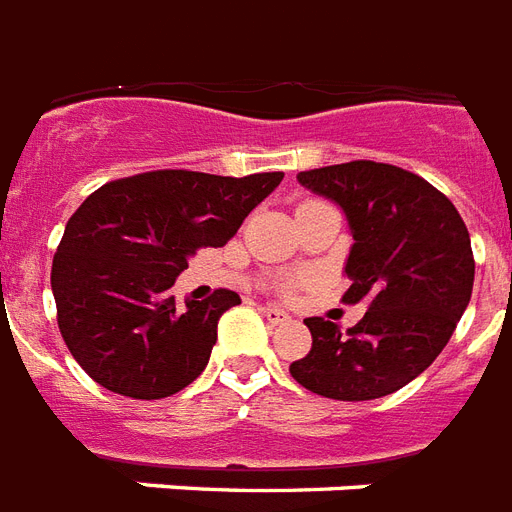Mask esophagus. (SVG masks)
Wrapping results in <instances>:
<instances>
[{
	"mask_svg": "<svg viewBox=\"0 0 512 512\" xmlns=\"http://www.w3.org/2000/svg\"><path fill=\"white\" fill-rule=\"evenodd\" d=\"M263 316L271 321V324H287L289 321V313L281 311V308H276V305H265Z\"/></svg>",
	"mask_w": 512,
	"mask_h": 512,
	"instance_id": "1",
	"label": "esophagus"
}]
</instances>
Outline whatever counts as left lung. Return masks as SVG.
<instances>
[{"mask_svg": "<svg viewBox=\"0 0 512 512\" xmlns=\"http://www.w3.org/2000/svg\"><path fill=\"white\" fill-rule=\"evenodd\" d=\"M297 180L337 201L353 231L342 303H364V319H305L313 345L289 364L303 388L337 401L396 393L428 369L465 313L476 260L457 207L425 177L382 162L305 170Z\"/></svg>", "mask_w": 512, "mask_h": 512, "instance_id": "1", "label": "left lung"}]
</instances>
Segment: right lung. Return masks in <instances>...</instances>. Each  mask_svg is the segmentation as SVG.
I'll return each mask as SVG.
<instances>
[{"label":"right lung","instance_id":"obj_1","mask_svg":"<svg viewBox=\"0 0 512 512\" xmlns=\"http://www.w3.org/2000/svg\"><path fill=\"white\" fill-rule=\"evenodd\" d=\"M284 172L247 177L154 170L111 180L66 223L52 257L60 335L92 380L130 398H167L209 361L231 289L180 305L188 257L223 247Z\"/></svg>","mask_w":512,"mask_h":512}]
</instances>
